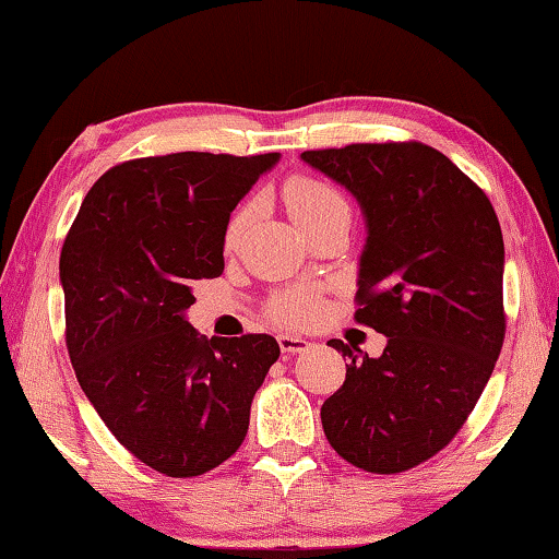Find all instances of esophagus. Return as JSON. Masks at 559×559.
I'll return each instance as SVG.
<instances>
[{
    "label": "esophagus",
    "mask_w": 559,
    "mask_h": 559,
    "mask_svg": "<svg viewBox=\"0 0 559 559\" xmlns=\"http://www.w3.org/2000/svg\"><path fill=\"white\" fill-rule=\"evenodd\" d=\"M278 345H281V353H288V355L306 353V349L310 347L308 340H302L298 335H278Z\"/></svg>",
    "instance_id": "obj_1"
}]
</instances>
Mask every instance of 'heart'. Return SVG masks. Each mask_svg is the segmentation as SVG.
<instances>
[{
	"label": "heart",
	"mask_w": 559,
	"mask_h": 559,
	"mask_svg": "<svg viewBox=\"0 0 559 559\" xmlns=\"http://www.w3.org/2000/svg\"><path fill=\"white\" fill-rule=\"evenodd\" d=\"M283 200H286L288 212L302 231L310 226L323 222L325 216L337 212H349L347 200L337 192L333 185L323 179L296 175L290 177L283 187ZM257 214V202L249 200L236 206L229 222L224 226V246L234 249L246 231V226ZM320 313V298L310 290H283L269 300V316L283 325H308L313 323Z\"/></svg>",
	"instance_id": "1"
}]
</instances>
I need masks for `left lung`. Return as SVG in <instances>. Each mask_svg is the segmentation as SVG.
Listing matches in <instances>:
<instances>
[{
    "label": "left lung",
    "mask_w": 559,
    "mask_h": 559,
    "mask_svg": "<svg viewBox=\"0 0 559 559\" xmlns=\"http://www.w3.org/2000/svg\"><path fill=\"white\" fill-rule=\"evenodd\" d=\"M308 165L367 216L355 320L386 335L349 359L320 419L340 456L402 473L449 447L490 380L506 340L503 234L493 204L447 155L416 140L306 150Z\"/></svg>",
    "instance_id": "left-lung-1"
}]
</instances>
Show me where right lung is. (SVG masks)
<instances>
[{
    "mask_svg": "<svg viewBox=\"0 0 559 559\" xmlns=\"http://www.w3.org/2000/svg\"><path fill=\"white\" fill-rule=\"evenodd\" d=\"M278 153H173L110 167L61 249L66 347L81 390L132 456L169 478L231 459L281 355L263 333L206 337L192 283L224 271V226Z\"/></svg>",
    "mask_w": 559,
    "mask_h": 559,
    "instance_id": "obj_1",
    "label": "right lung"
}]
</instances>
